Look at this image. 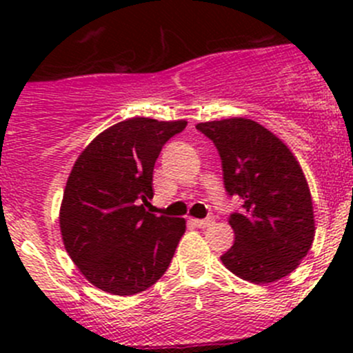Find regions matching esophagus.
I'll use <instances>...</instances> for the list:
<instances>
[{"label":"esophagus","mask_w":353,"mask_h":353,"mask_svg":"<svg viewBox=\"0 0 353 353\" xmlns=\"http://www.w3.org/2000/svg\"><path fill=\"white\" fill-rule=\"evenodd\" d=\"M188 222H190L191 225L198 227V229H205V227H208L210 223H212V219H190Z\"/></svg>","instance_id":"34e87169"}]
</instances>
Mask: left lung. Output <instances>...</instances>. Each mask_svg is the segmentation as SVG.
Wrapping results in <instances>:
<instances>
[{
	"label": "left lung",
	"mask_w": 353,
	"mask_h": 353,
	"mask_svg": "<svg viewBox=\"0 0 353 353\" xmlns=\"http://www.w3.org/2000/svg\"><path fill=\"white\" fill-rule=\"evenodd\" d=\"M222 159L223 184L244 199L229 223L234 245L220 256L239 279L272 283L294 272L314 241V210L307 181L290 148L245 117L196 124Z\"/></svg>",
	"instance_id": "8db88e82"
}]
</instances>
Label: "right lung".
I'll use <instances>...</instances> for the list:
<instances>
[{
    "label": "right lung",
    "mask_w": 353,
    "mask_h": 353,
    "mask_svg": "<svg viewBox=\"0 0 353 353\" xmlns=\"http://www.w3.org/2000/svg\"><path fill=\"white\" fill-rule=\"evenodd\" d=\"M188 121L131 117L102 131L78 155L63 193L66 252L101 290L134 295L169 268L186 220L147 212L154 165Z\"/></svg>",
    "instance_id": "1"
}]
</instances>
